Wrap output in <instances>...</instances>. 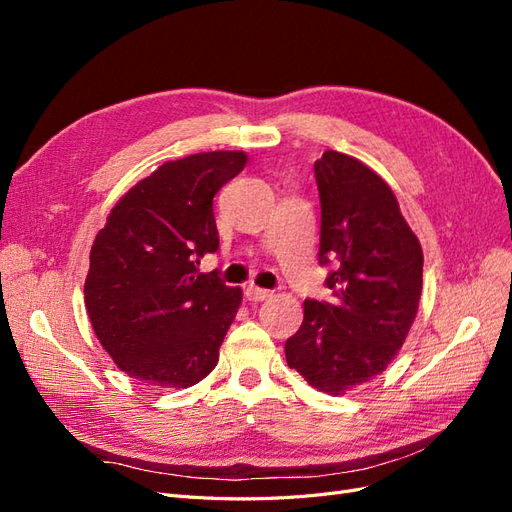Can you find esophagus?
<instances>
[{
    "instance_id": "1",
    "label": "esophagus",
    "mask_w": 512,
    "mask_h": 512,
    "mask_svg": "<svg viewBox=\"0 0 512 512\" xmlns=\"http://www.w3.org/2000/svg\"><path fill=\"white\" fill-rule=\"evenodd\" d=\"M245 297H247V301L258 303V301H265V299H269V297H271V290H267V288H258V286L250 284V286L245 288Z\"/></svg>"
}]
</instances>
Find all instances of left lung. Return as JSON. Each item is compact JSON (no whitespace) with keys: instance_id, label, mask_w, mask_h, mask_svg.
<instances>
[{"instance_id":"obj_1","label":"left lung","mask_w":512,"mask_h":512,"mask_svg":"<svg viewBox=\"0 0 512 512\" xmlns=\"http://www.w3.org/2000/svg\"><path fill=\"white\" fill-rule=\"evenodd\" d=\"M320 194L318 262L333 301L305 299L301 329L286 339L292 369L344 395L389 367L404 346L423 290V250L386 181L346 153L314 164Z\"/></svg>"}]
</instances>
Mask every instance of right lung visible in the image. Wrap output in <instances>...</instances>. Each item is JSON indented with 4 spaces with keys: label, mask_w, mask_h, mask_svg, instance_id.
Masks as SVG:
<instances>
[{
    "label": "right lung",
    "mask_w": 512,
    "mask_h": 512,
    "mask_svg": "<svg viewBox=\"0 0 512 512\" xmlns=\"http://www.w3.org/2000/svg\"><path fill=\"white\" fill-rule=\"evenodd\" d=\"M245 162L243 151L166 162L108 213L91 245L85 307L100 344L130 378L188 389L218 365L241 288L198 265L220 247L213 196Z\"/></svg>",
    "instance_id": "right-lung-1"
}]
</instances>
